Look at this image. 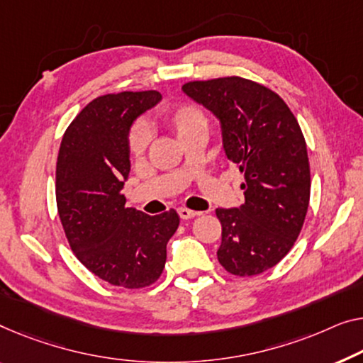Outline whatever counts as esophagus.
<instances>
[{"label": "esophagus", "instance_id": "esophagus-1", "mask_svg": "<svg viewBox=\"0 0 363 363\" xmlns=\"http://www.w3.org/2000/svg\"><path fill=\"white\" fill-rule=\"evenodd\" d=\"M177 213H179V216L182 220H189V218H194V216H199L200 212H194V210H189L186 207H179L177 208Z\"/></svg>", "mask_w": 363, "mask_h": 363}]
</instances>
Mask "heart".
Segmentation results:
<instances>
[{
  "label": "heart",
  "instance_id": "obj_1",
  "mask_svg": "<svg viewBox=\"0 0 363 363\" xmlns=\"http://www.w3.org/2000/svg\"><path fill=\"white\" fill-rule=\"evenodd\" d=\"M161 121L176 135L179 142L197 132H207L208 128L207 113L203 112L202 107L194 104V102H182V104L169 107L163 112ZM150 142L151 132L145 123H135L128 130L127 147L132 158H142L147 153Z\"/></svg>",
  "mask_w": 363,
  "mask_h": 363
}]
</instances>
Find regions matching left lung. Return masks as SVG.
Returning <instances> with one entry per match:
<instances>
[{"mask_svg":"<svg viewBox=\"0 0 363 363\" xmlns=\"http://www.w3.org/2000/svg\"><path fill=\"white\" fill-rule=\"evenodd\" d=\"M182 89L220 118L225 153L245 177V203L216 208L218 261L238 277L266 272L294 247L310 203L298 122L277 93L241 77L189 81Z\"/></svg>","mask_w":363,"mask_h":363,"instance_id":"obj_1","label":"left lung"}]
</instances>
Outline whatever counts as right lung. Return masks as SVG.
I'll list each match as a JSON object with an SVG mask.
<instances>
[{
  "instance_id": "right-lung-1",
  "label": "right lung",
  "mask_w": 363,
  "mask_h": 363,
  "mask_svg": "<svg viewBox=\"0 0 363 363\" xmlns=\"http://www.w3.org/2000/svg\"><path fill=\"white\" fill-rule=\"evenodd\" d=\"M158 91L96 97L65 132L57 158V208L74 256L111 285L145 289L163 274L166 245L179 226L176 210L150 216L125 207L127 135Z\"/></svg>"
}]
</instances>
